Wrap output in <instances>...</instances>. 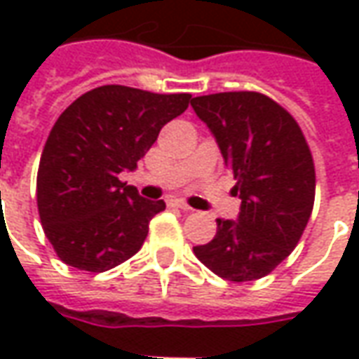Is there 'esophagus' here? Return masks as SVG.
<instances>
[{"instance_id": "34e87169", "label": "esophagus", "mask_w": 359, "mask_h": 359, "mask_svg": "<svg viewBox=\"0 0 359 359\" xmlns=\"http://www.w3.org/2000/svg\"><path fill=\"white\" fill-rule=\"evenodd\" d=\"M171 205H175V208H179V210H182V212H190L192 208L184 202V200H179V198H175V200H171Z\"/></svg>"}]
</instances>
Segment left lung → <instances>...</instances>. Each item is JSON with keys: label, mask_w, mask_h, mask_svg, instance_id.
<instances>
[{"label": "left lung", "mask_w": 359, "mask_h": 359, "mask_svg": "<svg viewBox=\"0 0 359 359\" xmlns=\"http://www.w3.org/2000/svg\"><path fill=\"white\" fill-rule=\"evenodd\" d=\"M237 184L239 217L215 219V237L194 247L198 260L229 282H252L290 257L315 202V163L292 114L257 91L192 99Z\"/></svg>", "instance_id": "8db88e82"}]
</instances>
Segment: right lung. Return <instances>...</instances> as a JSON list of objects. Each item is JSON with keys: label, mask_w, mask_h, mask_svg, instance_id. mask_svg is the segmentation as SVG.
I'll list each match as a JSON object with an SVG mask.
<instances>
[{"label": "right lung", "mask_w": 359, "mask_h": 359, "mask_svg": "<svg viewBox=\"0 0 359 359\" xmlns=\"http://www.w3.org/2000/svg\"><path fill=\"white\" fill-rule=\"evenodd\" d=\"M190 102L188 93L102 85L60 114L40 157L36 204L62 262L104 272L142 249L165 202L145 200L118 175L136 169L161 128Z\"/></svg>", "instance_id": "add662e5"}]
</instances>
